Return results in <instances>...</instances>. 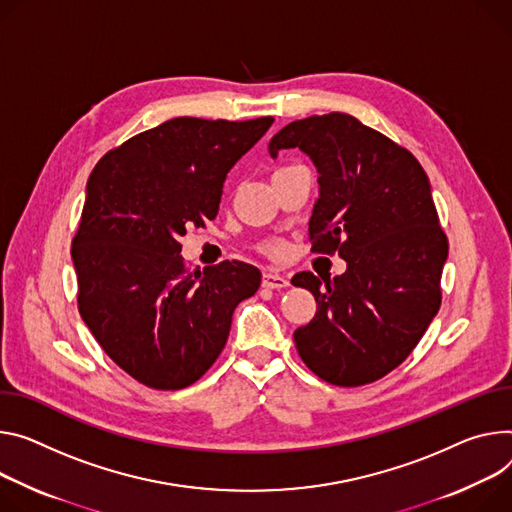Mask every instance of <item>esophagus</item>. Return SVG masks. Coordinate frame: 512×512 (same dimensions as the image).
Here are the masks:
<instances>
[{
  "mask_svg": "<svg viewBox=\"0 0 512 512\" xmlns=\"http://www.w3.org/2000/svg\"><path fill=\"white\" fill-rule=\"evenodd\" d=\"M290 286V280L286 275H280L275 271H267L263 273V288H269V290H282V288H288Z\"/></svg>",
  "mask_w": 512,
  "mask_h": 512,
  "instance_id": "esophagus-1",
  "label": "esophagus"
}]
</instances>
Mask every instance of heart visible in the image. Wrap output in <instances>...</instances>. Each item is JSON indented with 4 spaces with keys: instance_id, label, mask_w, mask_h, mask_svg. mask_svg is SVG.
Returning <instances> with one entry per match:
<instances>
[{
    "instance_id": "b5f03b06",
    "label": "heart",
    "mask_w": 512,
    "mask_h": 512,
    "mask_svg": "<svg viewBox=\"0 0 512 512\" xmlns=\"http://www.w3.org/2000/svg\"><path fill=\"white\" fill-rule=\"evenodd\" d=\"M261 249H263V253H267V255H277V253L282 251L280 243H265Z\"/></svg>"
}]
</instances>
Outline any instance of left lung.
<instances>
[{
    "mask_svg": "<svg viewBox=\"0 0 512 512\" xmlns=\"http://www.w3.org/2000/svg\"><path fill=\"white\" fill-rule=\"evenodd\" d=\"M282 149H300L318 171L312 251L347 261L333 280L294 275L318 304L294 331L296 349L324 382H376L410 355L441 306L449 245L429 177L412 153L343 112L290 122L269 141L273 159Z\"/></svg>",
    "mask_w": 512,
    "mask_h": 512,
    "instance_id": "obj_1",
    "label": "left lung"
}]
</instances>
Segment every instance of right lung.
<instances>
[{"label":"right lung","mask_w":512,"mask_h":512,"mask_svg":"<svg viewBox=\"0 0 512 512\" xmlns=\"http://www.w3.org/2000/svg\"><path fill=\"white\" fill-rule=\"evenodd\" d=\"M271 124L173 118L91 171L71 249L79 314L136 382L192 386L224 349L237 304L257 292L261 273L243 261L185 271L179 239L216 218L226 173Z\"/></svg>","instance_id":"1"}]
</instances>
